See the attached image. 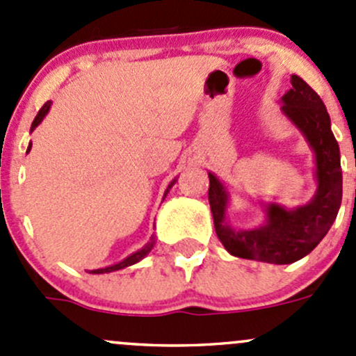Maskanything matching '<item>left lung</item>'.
Listing matches in <instances>:
<instances>
[{"label": "left lung", "instance_id": "left-lung-1", "mask_svg": "<svg viewBox=\"0 0 356 356\" xmlns=\"http://www.w3.org/2000/svg\"><path fill=\"white\" fill-rule=\"evenodd\" d=\"M282 97V112L309 143L316 159L317 189L312 200L288 209L266 203V222L250 230H235L227 222L230 193L213 172H208V200L213 223L223 247L235 257L269 264H291L312 252L338 216L343 197L339 147L331 131V119L321 97L297 74Z\"/></svg>", "mask_w": 356, "mask_h": 356}]
</instances>
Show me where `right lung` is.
<instances>
[{"label": "right lung", "instance_id": "add662e5", "mask_svg": "<svg viewBox=\"0 0 356 356\" xmlns=\"http://www.w3.org/2000/svg\"><path fill=\"white\" fill-rule=\"evenodd\" d=\"M51 104H52L51 100H47V102L44 104V106H42V109H40L39 112H37L35 119H33V122H32V128H30V133H32V131L35 129L37 126L40 124V122H42V119L46 118V115H47V112H49V109H51ZM30 148H32V143H29L27 153L30 152ZM175 181H177V179H174V181H172L170 184H168V188H167V191H165V194H163V200H165V196H167V194H168V191H170L172 186L175 184ZM153 245H155V235H152V237H149V242H148V244H145L143 247H141L140 250H136V252L129 254V256L126 257V259L119 261L118 264H112V266H107V268H100V269H92V271H90V273H92V275H104V273L119 271V269H122V268L133 266V264L140 263V261L143 259V257H147V256H148V252H149V250L153 249Z\"/></svg>", "mask_w": 356, "mask_h": 356}]
</instances>
